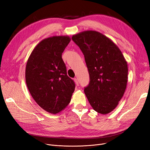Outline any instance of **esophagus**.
I'll return each mask as SVG.
<instances>
[{
	"instance_id": "34e87169",
	"label": "esophagus",
	"mask_w": 150,
	"mask_h": 150,
	"mask_svg": "<svg viewBox=\"0 0 150 150\" xmlns=\"http://www.w3.org/2000/svg\"><path fill=\"white\" fill-rule=\"evenodd\" d=\"M74 81H75V84H76V86L79 85V82H78V80L77 78H74Z\"/></svg>"
}]
</instances>
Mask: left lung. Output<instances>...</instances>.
I'll return each instance as SVG.
<instances>
[{
	"mask_svg": "<svg viewBox=\"0 0 150 150\" xmlns=\"http://www.w3.org/2000/svg\"><path fill=\"white\" fill-rule=\"evenodd\" d=\"M72 39L83 52L88 69L90 82L84 91L90 105L98 113L111 112L127 88V61L117 45L98 31H82Z\"/></svg>",
	"mask_w": 150,
	"mask_h": 150,
	"instance_id": "obj_1",
	"label": "left lung"
}]
</instances>
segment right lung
I'll list each match as a JSON object with an SVG mask.
<instances>
[{
    "instance_id": "add662e5",
    "label": "right lung",
    "mask_w": 150,
    "mask_h": 150,
    "mask_svg": "<svg viewBox=\"0 0 150 150\" xmlns=\"http://www.w3.org/2000/svg\"><path fill=\"white\" fill-rule=\"evenodd\" d=\"M70 40L68 36L45 38L35 47L27 62L25 81L31 96L41 108L53 114L67 107L75 91L74 81L67 76L62 59Z\"/></svg>"
}]
</instances>
